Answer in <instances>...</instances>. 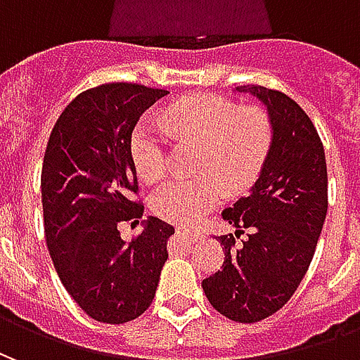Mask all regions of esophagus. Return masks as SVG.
Wrapping results in <instances>:
<instances>
[{"instance_id": "1", "label": "esophagus", "mask_w": 360, "mask_h": 360, "mask_svg": "<svg viewBox=\"0 0 360 360\" xmlns=\"http://www.w3.org/2000/svg\"><path fill=\"white\" fill-rule=\"evenodd\" d=\"M177 235L183 237V239H187L191 243H198L202 239V233H200V229H193V227H185L179 226L177 227Z\"/></svg>"}]
</instances>
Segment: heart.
<instances>
[{"label":"heart","mask_w":360,"mask_h":360,"mask_svg":"<svg viewBox=\"0 0 360 360\" xmlns=\"http://www.w3.org/2000/svg\"><path fill=\"white\" fill-rule=\"evenodd\" d=\"M167 132L173 139L200 142L196 172L188 181H169L154 191L150 208L158 218L193 226L212 212L224 195L250 187L264 169L274 148L276 127L264 108H239L214 94L181 98L160 115L144 119L131 134V158L144 181L167 173Z\"/></svg>","instance_id":"heart-1"}]
</instances>
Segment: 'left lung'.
I'll return each instance as SVG.
<instances>
[{
  "label": "left lung",
  "mask_w": 360,
  "mask_h": 360,
  "mask_svg": "<svg viewBox=\"0 0 360 360\" xmlns=\"http://www.w3.org/2000/svg\"><path fill=\"white\" fill-rule=\"evenodd\" d=\"M237 90L264 102L276 141L252 191L221 212L235 235L216 237L226 260L202 289L219 314L252 324L278 312L309 270L328 212V169L316 127L299 103L257 84ZM245 231L248 239L237 243Z\"/></svg>",
  "instance_id": "left-lung-1"
}]
</instances>
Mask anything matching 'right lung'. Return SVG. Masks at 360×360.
Listing matches in <instances>:
<instances>
[{"mask_svg":"<svg viewBox=\"0 0 360 360\" xmlns=\"http://www.w3.org/2000/svg\"><path fill=\"white\" fill-rule=\"evenodd\" d=\"M167 90L108 82L73 98L51 129L42 164L46 243L61 283L90 318L125 324L148 309L167 260L169 224L148 218L125 243L117 226L142 218L131 134Z\"/></svg>","mask_w":360,"mask_h":360,"instance_id":"add662e5","label":"right lung"}]
</instances>
